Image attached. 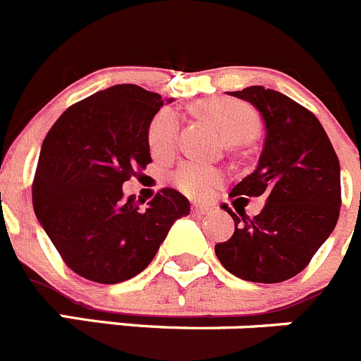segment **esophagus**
I'll use <instances>...</instances> for the list:
<instances>
[{"label": "esophagus", "mask_w": 361, "mask_h": 361, "mask_svg": "<svg viewBox=\"0 0 361 361\" xmlns=\"http://www.w3.org/2000/svg\"><path fill=\"white\" fill-rule=\"evenodd\" d=\"M192 210L196 212V214L204 215V214H208V212H210V207H204V204H192Z\"/></svg>", "instance_id": "34e87169"}]
</instances>
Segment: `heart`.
<instances>
[{
    "instance_id": "obj_1",
    "label": "heart",
    "mask_w": 361,
    "mask_h": 361,
    "mask_svg": "<svg viewBox=\"0 0 361 361\" xmlns=\"http://www.w3.org/2000/svg\"><path fill=\"white\" fill-rule=\"evenodd\" d=\"M196 112L210 119L231 142H242L255 137L260 128L257 112L230 97H208L196 104ZM180 139V121L173 110L165 109L153 117L147 130V144L157 158H167L176 151ZM224 180V173L204 161L188 160L174 173L173 181L190 197H207Z\"/></svg>"
}]
</instances>
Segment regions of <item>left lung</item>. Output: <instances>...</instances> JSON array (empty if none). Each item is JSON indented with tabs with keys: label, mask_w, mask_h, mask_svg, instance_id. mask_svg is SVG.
<instances>
[{
	"label": "left lung",
	"mask_w": 361,
	"mask_h": 361,
	"mask_svg": "<svg viewBox=\"0 0 361 361\" xmlns=\"http://www.w3.org/2000/svg\"><path fill=\"white\" fill-rule=\"evenodd\" d=\"M228 94L251 103L265 123L257 169L230 197L267 203L252 219L238 212L242 219L224 204L235 231L215 245V255L245 281H285L310 264L335 230L342 203L338 157L317 117L285 94L262 85Z\"/></svg>",
	"instance_id": "left-lung-1"
}]
</instances>
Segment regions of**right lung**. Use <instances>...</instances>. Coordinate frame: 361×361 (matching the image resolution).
<instances>
[{
	"label": "right lung",
	"instance_id": "right-lung-1",
	"mask_svg": "<svg viewBox=\"0 0 361 361\" xmlns=\"http://www.w3.org/2000/svg\"><path fill=\"white\" fill-rule=\"evenodd\" d=\"M173 99H169V103ZM160 94L123 83L74 103L40 147L33 210L67 267L104 285L142 272L190 203L161 188L139 210L123 183L151 161L147 130Z\"/></svg>",
	"mask_w": 361,
	"mask_h": 361
}]
</instances>
